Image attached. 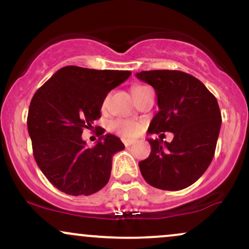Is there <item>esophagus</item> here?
Returning a JSON list of instances; mask_svg holds the SVG:
<instances>
[{
    "label": "esophagus",
    "instance_id": "34e87169",
    "mask_svg": "<svg viewBox=\"0 0 249 249\" xmlns=\"http://www.w3.org/2000/svg\"><path fill=\"white\" fill-rule=\"evenodd\" d=\"M123 142H124L125 146H130V145H132L134 141L133 139H123Z\"/></svg>",
    "mask_w": 249,
    "mask_h": 249
}]
</instances>
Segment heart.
Segmentation results:
<instances>
[{"label": "heart", "instance_id": "heart-1", "mask_svg": "<svg viewBox=\"0 0 249 249\" xmlns=\"http://www.w3.org/2000/svg\"><path fill=\"white\" fill-rule=\"evenodd\" d=\"M144 88L145 87H142V85H134L132 88L133 96ZM105 104H107V101L104 103V107ZM111 128H112L116 133L121 134V136L125 137V138H131V137H134L136 134L139 133L142 126L136 122L125 121V119H117V121H113L111 123Z\"/></svg>", "mask_w": 249, "mask_h": 249}]
</instances>
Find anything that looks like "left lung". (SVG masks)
<instances>
[{
  "mask_svg": "<svg viewBox=\"0 0 249 249\" xmlns=\"http://www.w3.org/2000/svg\"><path fill=\"white\" fill-rule=\"evenodd\" d=\"M137 78L153 87L159 111L148 132H172L171 142L147 139L151 153L139 161L151 186L179 191L198 180L212 161L221 127L216 98L198 78L178 70H151Z\"/></svg>",
  "mask_w": 249,
  "mask_h": 249,
  "instance_id": "obj_1",
  "label": "left lung"
}]
</instances>
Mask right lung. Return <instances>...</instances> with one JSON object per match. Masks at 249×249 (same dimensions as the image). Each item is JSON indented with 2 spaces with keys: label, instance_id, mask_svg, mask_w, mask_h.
I'll return each mask as SVG.
<instances>
[{
  "label": "right lung",
  "instance_id": "add662e5",
  "mask_svg": "<svg viewBox=\"0 0 249 249\" xmlns=\"http://www.w3.org/2000/svg\"><path fill=\"white\" fill-rule=\"evenodd\" d=\"M131 71L95 70L68 65L53 73L30 102L28 132L34 158L51 184L70 196L98 192L110 179L113 154L124 144L113 134H98L93 147L82 139L84 128L101 118L105 97Z\"/></svg>",
  "mask_w": 249,
  "mask_h": 249
}]
</instances>
